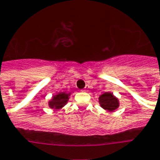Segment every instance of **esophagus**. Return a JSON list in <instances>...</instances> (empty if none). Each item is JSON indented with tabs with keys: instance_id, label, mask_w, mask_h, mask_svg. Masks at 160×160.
I'll return each instance as SVG.
<instances>
[{
	"instance_id": "esophagus-1",
	"label": "esophagus",
	"mask_w": 160,
	"mask_h": 160,
	"mask_svg": "<svg viewBox=\"0 0 160 160\" xmlns=\"http://www.w3.org/2000/svg\"><path fill=\"white\" fill-rule=\"evenodd\" d=\"M85 91H86V90H85Z\"/></svg>"
}]
</instances>
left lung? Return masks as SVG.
<instances>
[{"instance_id": "8db88e82", "label": "left lung", "mask_w": 160, "mask_h": 160, "mask_svg": "<svg viewBox=\"0 0 160 160\" xmlns=\"http://www.w3.org/2000/svg\"><path fill=\"white\" fill-rule=\"evenodd\" d=\"M101 107L107 112H114L120 106L119 100L112 92H105L99 96Z\"/></svg>"}]
</instances>
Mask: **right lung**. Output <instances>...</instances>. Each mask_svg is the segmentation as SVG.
<instances>
[{
  "mask_svg": "<svg viewBox=\"0 0 160 160\" xmlns=\"http://www.w3.org/2000/svg\"><path fill=\"white\" fill-rule=\"evenodd\" d=\"M71 95V92L65 93V92H59L52 96V99L48 101V107L51 109L59 110L65 106L68 103L69 96Z\"/></svg>",
  "mask_w": 160,
  "mask_h": 160,
  "instance_id": "add662e5",
  "label": "right lung"
}]
</instances>
